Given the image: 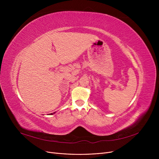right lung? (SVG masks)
I'll use <instances>...</instances> for the list:
<instances>
[{"label": "right lung", "instance_id": "1", "mask_svg": "<svg viewBox=\"0 0 159 159\" xmlns=\"http://www.w3.org/2000/svg\"><path fill=\"white\" fill-rule=\"evenodd\" d=\"M55 113H50V115H53V114H54Z\"/></svg>", "mask_w": 159, "mask_h": 159}]
</instances>
